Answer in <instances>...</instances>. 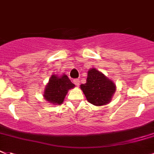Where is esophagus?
I'll return each mask as SVG.
<instances>
[{"label":"esophagus","mask_w":154,"mask_h":154,"mask_svg":"<svg viewBox=\"0 0 154 154\" xmlns=\"http://www.w3.org/2000/svg\"><path fill=\"white\" fill-rule=\"evenodd\" d=\"M73 82H74V84L77 85V86H79L80 85V81L78 79H74L73 80Z\"/></svg>","instance_id":"1"}]
</instances>
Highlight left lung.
<instances>
[{"label": "left lung", "instance_id": "1", "mask_svg": "<svg viewBox=\"0 0 154 154\" xmlns=\"http://www.w3.org/2000/svg\"><path fill=\"white\" fill-rule=\"evenodd\" d=\"M81 89L86 97L87 101L94 105H104L109 102L116 86L111 80L96 69L88 72L86 83L81 85Z\"/></svg>", "mask_w": 154, "mask_h": 154}]
</instances>
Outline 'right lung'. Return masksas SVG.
Returning <instances> with one entry per match:
<instances>
[{
	"instance_id": "right-lung-1",
	"label": "right lung",
	"mask_w": 154,
	"mask_h": 154,
	"mask_svg": "<svg viewBox=\"0 0 154 154\" xmlns=\"http://www.w3.org/2000/svg\"><path fill=\"white\" fill-rule=\"evenodd\" d=\"M73 87L74 84H72L66 75L60 77L53 75L45 89V98L52 104L60 105L69 89Z\"/></svg>"
}]
</instances>
